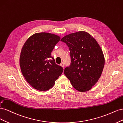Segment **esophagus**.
Returning a JSON list of instances; mask_svg holds the SVG:
<instances>
[{
	"label": "esophagus",
	"mask_w": 123,
	"mask_h": 123,
	"mask_svg": "<svg viewBox=\"0 0 123 123\" xmlns=\"http://www.w3.org/2000/svg\"><path fill=\"white\" fill-rule=\"evenodd\" d=\"M60 65L62 67H63V68H64V63H61V64H60Z\"/></svg>",
	"instance_id": "obj_1"
}]
</instances>
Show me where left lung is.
Wrapping results in <instances>:
<instances>
[{
	"label": "left lung",
	"mask_w": 123,
	"mask_h": 123,
	"mask_svg": "<svg viewBox=\"0 0 123 123\" xmlns=\"http://www.w3.org/2000/svg\"><path fill=\"white\" fill-rule=\"evenodd\" d=\"M61 41L68 46L71 58L65 75L74 88L81 92L88 91L98 82L104 66L100 46L92 36L83 31L66 35Z\"/></svg>",
	"instance_id": "obj_1"
}]
</instances>
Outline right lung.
<instances>
[{"label":"right lung","instance_id":"obj_1","mask_svg":"<svg viewBox=\"0 0 123 123\" xmlns=\"http://www.w3.org/2000/svg\"><path fill=\"white\" fill-rule=\"evenodd\" d=\"M58 36L47 33L33 35L26 41L20 56V66L26 81L36 89H50L63 68L57 65L51 51L60 41Z\"/></svg>","mask_w":123,"mask_h":123}]
</instances>
